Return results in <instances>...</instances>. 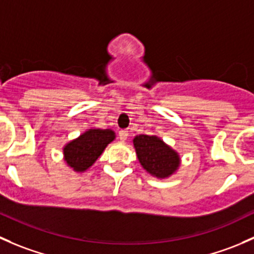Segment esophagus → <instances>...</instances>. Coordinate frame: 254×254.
<instances>
[{
  "label": "esophagus",
  "mask_w": 254,
  "mask_h": 254,
  "mask_svg": "<svg viewBox=\"0 0 254 254\" xmlns=\"http://www.w3.org/2000/svg\"><path fill=\"white\" fill-rule=\"evenodd\" d=\"M119 135H120V139H121V142H126L127 138H128V130H126V129L120 130Z\"/></svg>",
  "instance_id": "34e87169"
}]
</instances>
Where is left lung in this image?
Masks as SVG:
<instances>
[{"mask_svg": "<svg viewBox=\"0 0 254 254\" xmlns=\"http://www.w3.org/2000/svg\"><path fill=\"white\" fill-rule=\"evenodd\" d=\"M138 160L146 171L158 179L174 174L180 164V156L160 138L140 134L133 139Z\"/></svg>", "mask_w": 254, "mask_h": 254, "instance_id": "1", "label": "left lung"}]
</instances>
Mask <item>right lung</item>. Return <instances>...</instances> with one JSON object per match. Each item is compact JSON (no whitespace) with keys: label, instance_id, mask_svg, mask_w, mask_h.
Returning a JSON list of instances; mask_svg holds the SVG:
<instances>
[{"label":"right lung","instance_id":"right-lung-1","mask_svg":"<svg viewBox=\"0 0 254 254\" xmlns=\"http://www.w3.org/2000/svg\"><path fill=\"white\" fill-rule=\"evenodd\" d=\"M114 139V130L89 129L64 146V160L74 171H85L98 160L106 145Z\"/></svg>","mask_w":254,"mask_h":254}]
</instances>
